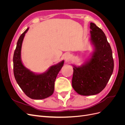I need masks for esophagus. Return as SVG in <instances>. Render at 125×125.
Instances as JSON below:
<instances>
[{
	"label": "esophagus",
	"mask_w": 125,
	"mask_h": 125,
	"mask_svg": "<svg viewBox=\"0 0 125 125\" xmlns=\"http://www.w3.org/2000/svg\"><path fill=\"white\" fill-rule=\"evenodd\" d=\"M69 57H70V55L69 54H66L65 56V59H66V60H68V59L69 58Z\"/></svg>",
	"instance_id": "1"
}]
</instances>
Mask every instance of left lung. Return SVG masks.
Here are the masks:
<instances>
[{
  "label": "left lung",
  "instance_id": "1",
  "mask_svg": "<svg viewBox=\"0 0 125 125\" xmlns=\"http://www.w3.org/2000/svg\"><path fill=\"white\" fill-rule=\"evenodd\" d=\"M90 41L94 50L91 57L81 66H73L72 86L82 95H95L106 85L114 70L110 45L103 31L90 23Z\"/></svg>",
  "mask_w": 125,
  "mask_h": 125
}]
</instances>
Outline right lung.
<instances>
[{"mask_svg":"<svg viewBox=\"0 0 125 125\" xmlns=\"http://www.w3.org/2000/svg\"><path fill=\"white\" fill-rule=\"evenodd\" d=\"M29 29L22 34L17 42L13 58L14 75L17 83L28 97L34 100L44 99L53 94L56 78L64 61L51 66L44 73L40 74L26 68L22 62L21 52L23 39Z\"/></svg>","mask_w":125,"mask_h":125,"instance_id":"1","label":"right lung"}]
</instances>
